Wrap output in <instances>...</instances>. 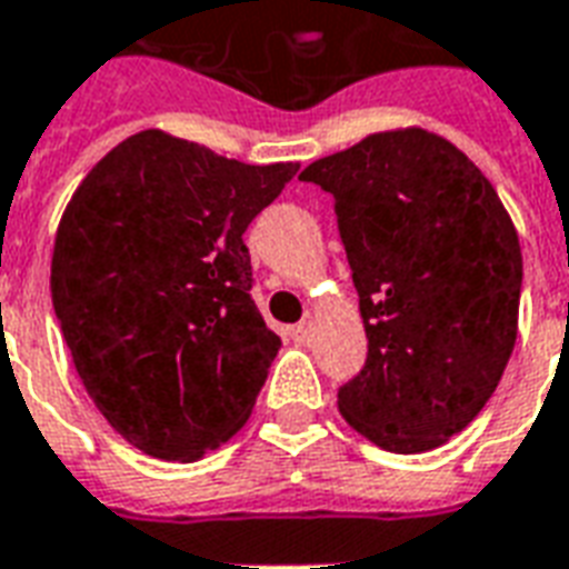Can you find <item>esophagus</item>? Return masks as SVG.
Listing matches in <instances>:
<instances>
[{
  "label": "esophagus",
  "mask_w": 569,
  "mask_h": 569,
  "mask_svg": "<svg viewBox=\"0 0 569 569\" xmlns=\"http://www.w3.org/2000/svg\"><path fill=\"white\" fill-rule=\"evenodd\" d=\"M289 335L296 338L298 345H305V341H310V322H298V326L289 329Z\"/></svg>",
  "instance_id": "34e87169"
}]
</instances>
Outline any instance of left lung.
<instances>
[{
  "instance_id": "8db88e82",
  "label": "left lung",
  "mask_w": 569,
  "mask_h": 569,
  "mask_svg": "<svg viewBox=\"0 0 569 569\" xmlns=\"http://www.w3.org/2000/svg\"><path fill=\"white\" fill-rule=\"evenodd\" d=\"M301 179L332 194L369 338L338 408L383 451H432L476 420L512 357V219L463 151L420 128L371 133Z\"/></svg>"
}]
</instances>
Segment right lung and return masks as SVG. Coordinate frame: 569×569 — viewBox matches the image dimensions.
Masks as SVG:
<instances>
[{"label":"right lung","instance_id":"1","mask_svg":"<svg viewBox=\"0 0 569 569\" xmlns=\"http://www.w3.org/2000/svg\"><path fill=\"white\" fill-rule=\"evenodd\" d=\"M296 173L142 130L69 200L57 322L93 406L140 451L198 460L247 423L280 338L252 301L243 231Z\"/></svg>","mask_w":569,"mask_h":569}]
</instances>
